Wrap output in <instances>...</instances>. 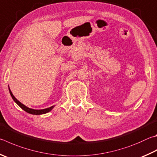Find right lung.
<instances>
[{
    "label": "right lung",
    "instance_id": "1",
    "mask_svg": "<svg viewBox=\"0 0 157 157\" xmlns=\"http://www.w3.org/2000/svg\"><path fill=\"white\" fill-rule=\"evenodd\" d=\"M9 90H10V95L11 96V98L13 99V101L16 102V103L18 105V106L21 107L22 109H23L25 111H26L27 113H29V114H32V115H42V114H45V113H49V111H51V110L53 109V106H51L49 108H45V109H42V110H34V109H31V108H29L27 107L26 106H25L24 104H22L21 102H20L18 99H17L15 97L13 96V95L11 93V90L9 88Z\"/></svg>",
    "mask_w": 157,
    "mask_h": 157
}]
</instances>
